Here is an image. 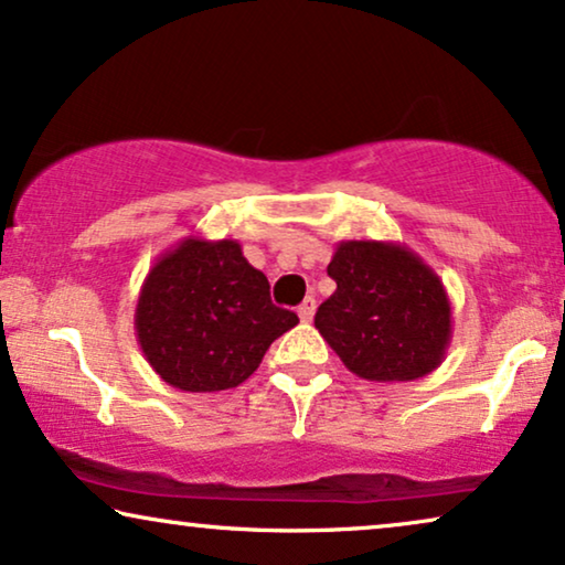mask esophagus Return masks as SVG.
<instances>
[{
	"label": "esophagus",
	"mask_w": 565,
	"mask_h": 565,
	"mask_svg": "<svg viewBox=\"0 0 565 565\" xmlns=\"http://www.w3.org/2000/svg\"><path fill=\"white\" fill-rule=\"evenodd\" d=\"M313 311H316V300L308 296L303 303L298 306V316H300V321H311L313 319Z\"/></svg>",
	"instance_id": "34e87169"
}]
</instances>
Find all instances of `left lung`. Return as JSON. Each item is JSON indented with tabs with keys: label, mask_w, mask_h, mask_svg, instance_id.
<instances>
[{
	"label": "left lung",
	"mask_w": 565,
	"mask_h": 565,
	"mask_svg": "<svg viewBox=\"0 0 565 565\" xmlns=\"http://www.w3.org/2000/svg\"><path fill=\"white\" fill-rule=\"evenodd\" d=\"M327 273L337 290L313 323L350 373L406 383L443 365L452 308L419 254L396 242H339Z\"/></svg>",
	"instance_id": "8db88e82"
}]
</instances>
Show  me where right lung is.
I'll return each instance as SVG.
<instances>
[{
	"label": "right lung",
	"instance_id": "obj_1",
	"mask_svg": "<svg viewBox=\"0 0 565 565\" xmlns=\"http://www.w3.org/2000/svg\"><path fill=\"white\" fill-rule=\"evenodd\" d=\"M298 316L269 300L267 277L234 238L188 236L157 257L136 303V339L161 381L228 391L259 367Z\"/></svg>",
	"mask_w": 565,
	"mask_h": 565
}]
</instances>
